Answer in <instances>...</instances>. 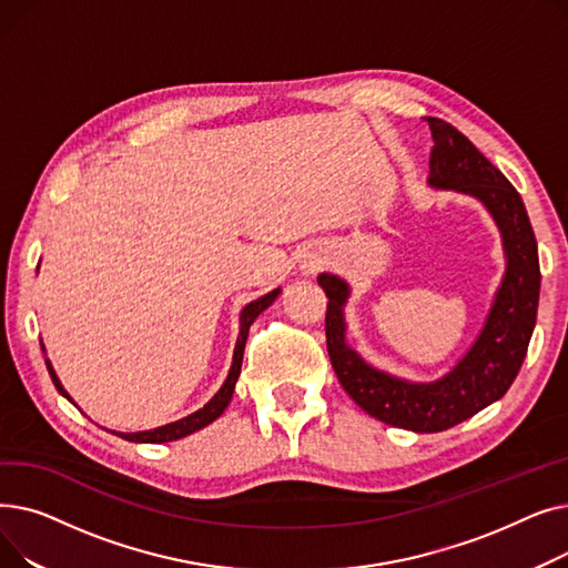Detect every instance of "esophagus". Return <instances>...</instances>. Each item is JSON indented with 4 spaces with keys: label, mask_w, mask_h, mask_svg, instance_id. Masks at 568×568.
Segmentation results:
<instances>
[{
    "label": "esophagus",
    "mask_w": 568,
    "mask_h": 568,
    "mask_svg": "<svg viewBox=\"0 0 568 568\" xmlns=\"http://www.w3.org/2000/svg\"><path fill=\"white\" fill-rule=\"evenodd\" d=\"M317 266H320V260H317V262H311V264H308V272H311V274H313V272H315V268H317Z\"/></svg>",
    "instance_id": "34e87169"
}]
</instances>
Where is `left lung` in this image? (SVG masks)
<instances>
[{
    "label": "left lung",
    "instance_id": "1",
    "mask_svg": "<svg viewBox=\"0 0 568 568\" xmlns=\"http://www.w3.org/2000/svg\"><path fill=\"white\" fill-rule=\"evenodd\" d=\"M428 126L435 142L428 184L479 200L501 234L506 257L493 306L463 359L433 382H409L371 366L347 343V281L336 274L317 276L329 296L326 349L343 389L375 419L414 433L452 428L509 392L525 362L541 287L539 251L518 191L458 129L435 116H428Z\"/></svg>",
    "mask_w": 568,
    "mask_h": 568
}]
</instances>
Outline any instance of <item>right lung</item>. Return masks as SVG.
<instances>
[{
  "instance_id": "1",
  "label": "right lung",
  "mask_w": 568,
  "mask_h": 568,
  "mask_svg": "<svg viewBox=\"0 0 568 568\" xmlns=\"http://www.w3.org/2000/svg\"><path fill=\"white\" fill-rule=\"evenodd\" d=\"M278 294H281V287L272 290L268 294L260 296V300H255V302H251V304H246V306H244L242 315H239V336H236V345H234L232 366H230L227 379L223 382V386H221V389L214 394V398H212V400H209L204 407H200L197 412H193V414L184 416V419L172 422V424H165V426H159V428H154V430L116 433V435H119V437H124V439H129V442H140V444H161V442H174V439H182V437H186V435H191V433H195V430H200V428H204V426H209V424H214V422L219 419V416L225 412V407L230 405V400H232L234 384H236V379H239V373H242V359H244V347H246V338H248L251 324L255 322V317H257L264 308H268V306H272V304L276 302V296H278ZM41 347H43V345H41ZM43 349H45V347H43ZM45 366H48V373H50V377H52V382H54V386H57V392L73 403V398L69 396V392L64 389L62 382H59V377H57V373H54V368H52L50 359H45ZM73 405H75V403H73ZM110 433H114V430H110Z\"/></svg>"
}]
</instances>
